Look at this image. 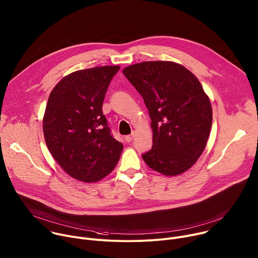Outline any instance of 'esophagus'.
Masks as SVG:
<instances>
[{
  "instance_id": "obj_1",
  "label": "esophagus",
  "mask_w": 258,
  "mask_h": 258,
  "mask_svg": "<svg viewBox=\"0 0 258 258\" xmlns=\"http://www.w3.org/2000/svg\"><path fill=\"white\" fill-rule=\"evenodd\" d=\"M133 139H134V135H128V136H125V138H124L126 143H131L133 141Z\"/></svg>"
}]
</instances>
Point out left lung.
I'll return each instance as SVG.
<instances>
[{
	"instance_id": "1",
	"label": "left lung",
	"mask_w": 258,
	"mask_h": 258,
	"mask_svg": "<svg viewBox=\"0 0 258 258\" xmlns=\"http://www.w3.org/2000/svg\"><path fill=\"white\" fill-rule=\"evenodd\" d=\"M122 72L151 118L153 146L143 160L164 175L187 171L203 153L212 125L210 100L199 80L171 61L141 62Z\"/></svg>"
}]
</instances>
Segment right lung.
Returning a JSON list of instances; mask_svg holds the SVG:
<instances>
[{"label": "right lung", "mask_w": 258, "mask_h": 258, "mask_svg": "<svg viewBox=\"0 0 258 258\" xmlns=\"http://www.w3.org/2000/svg\"><path fill=\"white\" fill-rule=\"evenodd\" d=\"M120 66L78 70L52 90L43 118L44 137L54 159L71 177L95 182L116 166L123 145L107 125L102 105Z\"/></svg>", "instance_id": "right-lung-1"}]
</instances>
